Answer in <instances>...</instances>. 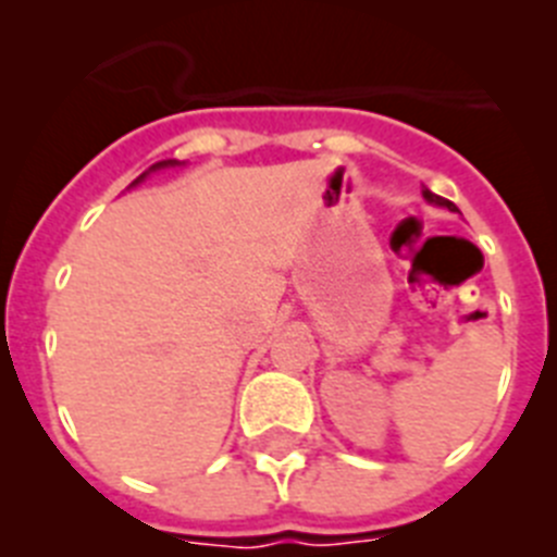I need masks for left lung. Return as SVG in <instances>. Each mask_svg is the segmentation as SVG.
<instances>
[{"mask_svg": "<svg viewBox=\"0 0 557 557\" xmlns=\"http://www.w3.org/2000/svg\"><path fill=\"white\" fill-rule=\"evenodd\" d=\"M424 198H426V200H430V203H435V206H444V209H449V211H457V206H455V203H451V200L441 198V195H435V191L424 189Z\"/></svg>", "mask_w": 557, "mask_h": 557, "instance_id": "obj_1", "label": "left lung"}]
</instances>
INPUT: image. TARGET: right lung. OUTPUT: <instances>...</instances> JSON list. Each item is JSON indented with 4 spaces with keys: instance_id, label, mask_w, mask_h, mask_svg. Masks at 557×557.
I'll return each instance as SVG.
<instances>
[{
    "instance_id": "1",
    "label": "right lung",
    "mask_w": 557,
    "mask_h": 557,
    "mask_svg": "<svg viewBox=\"0 0 557 557\" xmlns=\"http://www.w3.org/2000/svg\"><path fill=\"white\" fill-rule=\"evenodd\" d=\"M172 164H175V161H159V164H152L150 170H161V166H172ZM145 175H147V172H145ZM145 175H141V178H145ZM141 178H136V181H133V184H139Z\"/></svg>"
}]
</instances>
